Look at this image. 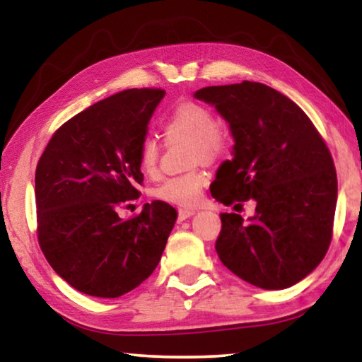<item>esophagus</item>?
Returning <instances> with one entry per match:
<instances>
[{"mask_svg":"<svg viewBox=\"0 0 362 362\" xmlns=\"http://www.w3.org/2000/svg\"><path fill=\"white\" fill-rule=\"evenodd\" d=\"M194 214H196V209H185V207H182V209L177 211V219L186 221V219H189V217L194 216Z\"/></svg>","mask_w":362,"mask_h":362,"instance_id":"1","label":"esophagus"}]
</instances>
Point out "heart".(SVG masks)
I'll return each instance as SVG.
<instances>
[{"label":"heart","mask_w":362,"mask_h":362,"mask_svg":"<svg viewBox=\"0 0 362 362\" xmlns=\"http://www.w3.org/2000/svg\"><path fill=\"white\" fill-rule=\"evenodd\" d=\"M165 133L168 138H181L191 143V161H214L226 150L224 133L216 127V118L209 108L194 102L181 103L171 113L165 123ZM158 150L153 138H145L141 141L138 163L141 171L148 176L158 173ZM207 181L204 171L192 170L185 175L168 177L156 187V197L171 204L191 207L199 202L202 187Z\"/></svg>","instance_id":"obj_1"}]
</instances>
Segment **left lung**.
I'll list each match as a JSON object with an SVG mask.
<instances>
[{
	"mask_svg": "<svg viewBox=\"0 0 362 362\" xmlns=\"http://www.w3.org/2000/svg\"><path fill=\"white\" fill-rule=\"evenodd\" d=\"M229 123L232 160L211 194L234 209L255 201L249 221L221 214L216 252L239 279L284 290L311 274L328 252L338 201L333 158L306 113L265 83L244 81L194 92Z\"/></svg>",
	"mask_w": 362,
	"mask_h": 362,
	"instance_id": "obj_1",
	"label": "left lung"
}]
</instances>
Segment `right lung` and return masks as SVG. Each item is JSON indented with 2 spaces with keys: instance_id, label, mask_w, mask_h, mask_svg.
I'll list each match as a JSON object with an SVG mask.
<instances>
[{
  "instance_id": "add662e5",
  "label": "right lung",
  "mask_w": 362,
  "mask_h": 362,
  "mask_svg": "<svg viewBox=\"0 0 362 362\" xmlns=\"http://www.w3.org/2000/svg\"><path fill=\"white\" fill-rule=\"evenodd\" d=\"M161 88H130L93 103L54 133L36 168L37 239L49 265L69 285L118 298L156 269L177 212L163 201L123 221L136 199L141 141Z\"/></svg>"
}]
</instances>
